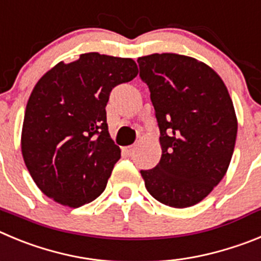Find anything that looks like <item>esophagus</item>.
I'll return each instance as SVG.
<instances>
[{
  "label": "esophagus",
  "instance_id": "esophagus-1",
  "mask_svg": "<svg viewBox=\"0 0 261 261\" xmlns=\"http://www.w3.org/2000/svg\"><path fill=\"white\" fill-rule=\"evenodd\" d=\"M134 152H135V145H128V147L123 148V153L126 156H133Z\"/></svg>",
  "mask_w": 261,
  "mask_h": 261
}]
</instances>
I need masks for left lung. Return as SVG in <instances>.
<instances>
[{
  "label": "left lung",
  "mask_w": 261,
  "mask_h": 261,
  "mask_svg": "<svg viewBox=\"0 0 261 261\" xmlns=\"http://www.w3.org/2000/svg\"><path fill=\"white\" fill-rule=\"evenodd\" d=\"M160 128L161 159L140 170L160 203L187 208L203 200L226 174L237 139L236 110L220 75L175 53L138 58Z\"/></svg>",
  "instance_id": "1"
}]
</instances>
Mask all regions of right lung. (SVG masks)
I'll return each instance as SVG.
<instances>
[{"mask_svg": "<svg viewBox=\"0 0 261 261\" xmlns=\"http://www.w3.org/2000/svg\"><path fill=\"white\" fill-rule=\"evenodd\" d=\"M136 75L131 58L93 51L57 63L37 82L25 107L22 154L48 198L78 208L102 194L121 159L105 107L114 87Z\"/></svg>", "mask_w": 261, "mask_h": 261, "instance_id": "add662e5", "label": "right lung"}]
</instances>
